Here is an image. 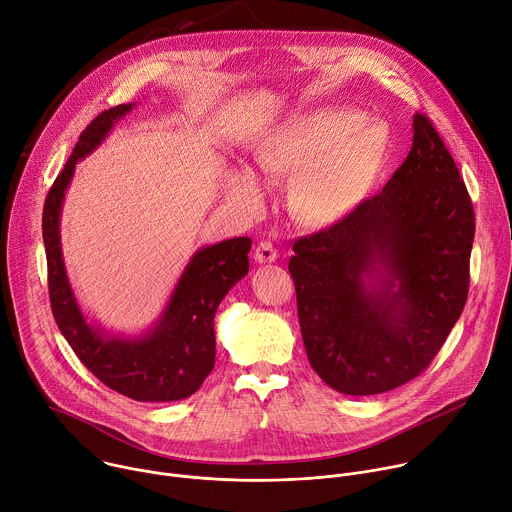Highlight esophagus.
Here are the masks:
<instances>
[{
	"instance_id": "34e87169",
	"label": "esophagus",
	"mask_w": 512,
	"mask_h": 512,
	"mask_svg": "<svg viewBox=\"0 0 512 512\" xmlns=\"http://www.w3.org/2000/svg\"><path fill=\"white\" fill-rule=\"evenodd\" d=\"M277 259V249L269 241H261L255 249V261L257 263H273Z\"/></svg>"
}]
</instances>
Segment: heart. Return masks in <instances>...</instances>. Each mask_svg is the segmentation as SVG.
Wrapping results in <instances>:
<instances>
[{"instance_id": "b5f03b06", "label": "heart", "mask_w": 512, "mask_h": 512, "mask_svg": "<svg viewBox=\"0 0 512 512\" xmlns=\"http://www.w3.org/2000/svg\"><path fill=\"white\" fill-rule=\"evenodd\" d=\"M391 152V133L379 121L348 109H324L287 125L257 156L267 178L304 172L296 196L314 223H334L369 196ZM229 198L251 208L261 190L243 172L229 186Z\"/></svg>"}]
</instances>
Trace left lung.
Instances as JSON below:
<instances>
[{
  "label": "left lung",
  "mask_w": 512,
  "mask_h": 512,
  "mask_svg": "<svg viewBox=\"0 0 512 512\" xmlns=\"http://www.w3.org/2000/svg\"><path fill=\"white\" fill-rule=\"evenodd\" d=\"M474 208L452 154L415 113L413 145L385 188L294 243L308 360L344 395H377L423 373L470 285Z\"/></svg>",
  "instance_id": "8db88e82"
}]
</instances>
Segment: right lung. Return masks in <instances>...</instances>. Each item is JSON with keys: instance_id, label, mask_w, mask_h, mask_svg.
<instances>
[{"instance_id": "right-lung-1", "label": "right lung", "mask_w": 512, "mask_h": 512, "mask_svg": "<svg viewBox=\"0 0 512 512\" xmlns=\"http://www.w3.org/2000/svg\"><path fill=\"white\" fill-rule=\"evenodd\" d=\"M133 109L123 103L99 113L81 133L48 190L42 237L54 320L85 367L109 389L135 401H178L200 389L214 367V314L229 289L247 275L251 239L237 237L198 249L186 265L156 326L139 338L103 334L83 316L72 294L60 249V208L79 160Z\"/></svg>"}]
</instances>
